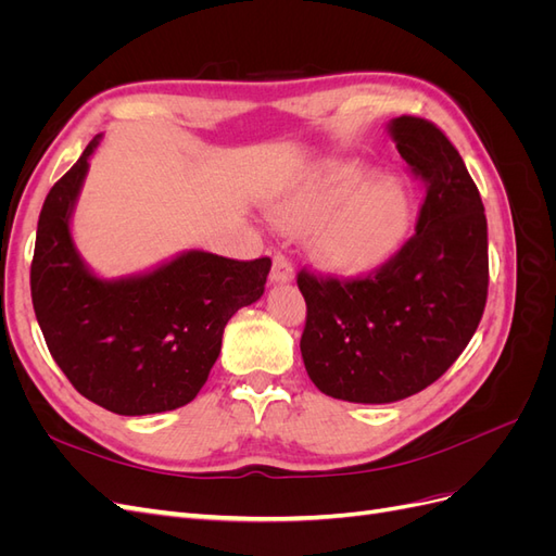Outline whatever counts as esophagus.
I'll return each instance as SVG.
<instances>
[{"instance_id":"esophagus-1","label":"esophagus","mask_w":556,"mask_h":556,"mask_svg":"<svg viewBox=\"0 0 556 556\" xmlns=\"http://www.w3.org/2000/svg\"><path fill=\"white\" fill-rule=\"evenodd\" d=\"M268 280L271 285H282V282H292L294 280V266L288 257L276 255L274 257V266H271V274H268Z\"/></svg>"}]
</instances>
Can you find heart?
<instances>
[{"instance_id":"heart-1","label":"heart","mask_w":556,"mask_h":556,"mask_svg":"<svg viewBox=\"0 0 556 556\" xmlns=\"http://www.w3.org/2000/svg\"><path fill=\"white\" fill-rule=\"evenodd\" d=\"M288 233H313V255L327 271L364 274L390 260L413 225V197L394 176H368L359 160H331L271 206Z\"/></svg>"}]
</instances>
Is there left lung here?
Wrapping results in <instances>:
<instances>
[{
  "instance_id": "8db88e82",
  "label": "left lung",
  "mask_w": 556,
  "mask_h": 556,
  "mask_svg": "<svg viewBox=\"0 0 556 556\" xmlns=\"http://www.w3.org/2000/svg\"><path fill=\"white\" fill-rule=\"evenodd\" d=\"M387 131L427 185L415 237L366 278H296L306 371L352 403L401 401L439 380L473 339L490 285L484 206L457 148L422 117H394Z\"/></svg>"
}]
</instances>
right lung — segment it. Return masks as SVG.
<instances>
[{
    "label": "right lung",
    "mask_w": 556,
    "mask_h": 556,
    "mask_svg": "<svg viewBox=\"0 0 556 556\" xmlns=\"http://www.w3.org/2000/svg\"><path fill=\"white\" fill-rule=\"evenodd\" d=\"M99 141L102 134L43 201L31 304L50 355L83 396L117 415L176 410L208 380L231 315L264 294L271 260L185 250L143 274L99 278L72 237Z\"/></svg>",
    "instance_id": "add662e5"
}]
</instances>
